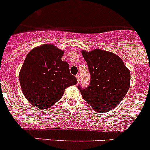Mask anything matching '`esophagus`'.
I'll use <instances>...</instances> for the list:
<instances>
[{
  "instance_id": "obj_1",
  "label": "esophagus",
  "mask_w": 150,
  "mask_h": 150,
  "mask_svg": "<svg viewBox=\"0 0 150 150\" xmlns=\"http://www.w3.org/2000/svg\"><path fill=\"white\" fill-rule=\"evenodd\" d=\"M76 79H77V81H78V83H79V79H80V77H79V74H77V75H76Z\"/></svg>"
}]
</instances>
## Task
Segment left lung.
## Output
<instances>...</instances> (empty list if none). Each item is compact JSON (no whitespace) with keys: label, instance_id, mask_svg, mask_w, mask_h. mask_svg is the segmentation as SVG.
Wrapping results in <instances>:
<instances>
[{"label":"left lung","instance_id":"left-lung-1","mask_svg":"<svg viewBox=\"0 0 150 150\" xmlns=\"http://www.w3.org/2000/svg\"><path fill=\"white\" fill-rule=\"evenodd\" d=\"M91 76L89 86H78L83 99L94 110L107 112L122 100L130 87L131 74L122 59L110 52L83 50Z\"/></svg>","mask_w":150,"mask_h":150}]
</instances>
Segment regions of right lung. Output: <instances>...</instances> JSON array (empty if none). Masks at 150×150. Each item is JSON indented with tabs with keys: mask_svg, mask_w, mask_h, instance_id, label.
<instances>
[{
	"mask_svg": "<svg viewBox=\"0 0 150 150\" xmlns=\"http://www.w3.org/2000/svg\"><path fill=\"white\" fill-rule=\"evenodd\" d=\"M64 51L52 44L31 50L19 72L22 92L28 101L40 110H46L62 98L67 87L77 83L67 62L62 60Z\"/></svg>",
	"mask_w": 150,
	"mask_h": 150,
	"instance_id": "obj_1",
	"label": "right lung"
}]
</instances>
